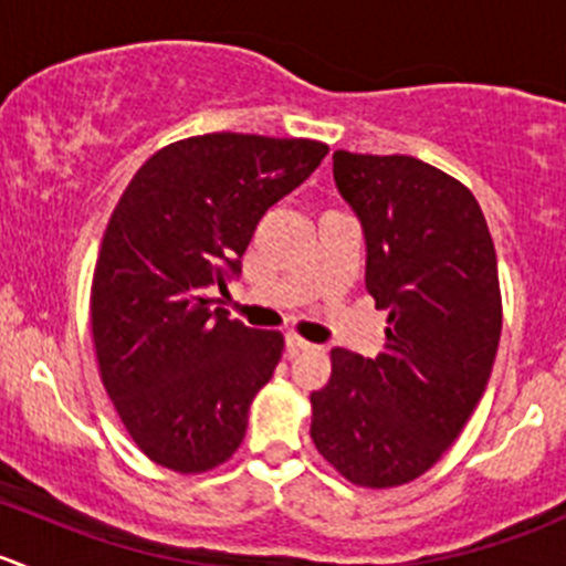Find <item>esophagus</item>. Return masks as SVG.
Wrapping results in <instances>:
<instances>
[{
    "label": "esophagus",
    "instance_id": "esophagus-1",
    "mask_svg": "<svg viewBox=\"0 0 566 566\" xmlns=\"http://www.w3.org/2000/svg\"><path fill=\"white\" fill-rule=\"evenodd\" d=\"M284 345H287V356H298V353L315 350V345H312V342H306V339H301L298 334H287Z\"/></svg>",
    "mask_w": 566,
    "mask_h": 566
}]
</instances>
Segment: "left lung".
<instances>
[{
    "label": "left lung",
    "instance_id": "left-lung-1",
    "mask_svg": "<svg viewBox=\"0 0 566 566\" xmlns=\"http://www.w3.org/2000/svg\"><path fill=\"white\" fill-rule=\"evenodd\" d=\"M334 180L361 219L367 290L389 310L375 358L334 347L312 391V441L358 488L430 471L488 389L501 339L495 247L473 193L413 156L334 153Z\"/></svg>",
    "mask_w": 566,
    "mask_h": 566
}]
</instances>
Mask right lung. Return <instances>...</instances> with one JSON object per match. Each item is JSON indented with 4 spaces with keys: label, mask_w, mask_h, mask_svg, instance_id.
I'll return each mask as SVG.
<instances>
[{
    "label": "right lung",
    "mask_w": 566,
    "mask_h": 566,
    "mask_svg": "<svg viewBox=\"0 0 566 566\" xmlns=\"http://www.w3.org/2000/svg\"><path fill=\"white\" fill-rule=\"evenodd\" d=\"M325 153L315 139L188 136L119 197L90 290L93 345L119 421L156 465L205 473L241 447L284 336L210 310L208 290L224 293L268 208Z\"/></svg>",
    "instance_id": "add662e5"
}]
</instances>
